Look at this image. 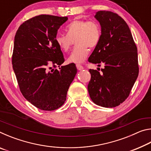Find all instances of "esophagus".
I'll list each match as a JSON object with an SVG mask.
<instances>
[{
	"label": "esophagus",
	"mask_w": 151,
	"mask_h": 151,
	"mask_svg": "<svg viewBox=\"0 0 151 151\" xmlns=\"http://www.w3.org/2000/svg\"><path fill=\"white\" fill-rule=\"evenodd\" d=\"M76 68H77V69H78V70H83V68H84L83 66L80 65H76Z\"/></svg>",
	"instance_id": "obj_1"
}]
</instances>
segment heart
I'll return each instance as SVG.
<instances>
[{
  "label": "heart",
  "instance_id": "obj_1",
  "mask_svg": "<svg viewBox=\"0 0 151 151\" xmlns=\"http://www.w3.org/2000/svg\"><path fill=\"white\" fill-rule=\"evenodd\" d=\"M67 35L58 34L55 38L60 49L66 52L69 50L73 40H75V48L68 58L70 63L80 64L86 59L89 48L98 45L101 37V29L98 22L85 20H75L66 28Z\"/></svg>",
  "mask_w": 151,
  "mask_h": 151
}]
</instances>
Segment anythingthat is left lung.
I'll use <instances>...</instances> for the list:
<instances>
[{
	"label": "left lung",
	"mask_w": 151,
	"mask_h": 151,
	"mask_svg": "<svg viewBox=\"0 0 151 151\" xmlns=\"http://www.w3.org/2000/svg\"><path fill=\"white\" fill-rule=\"evenodd\" d=\"M94 18L101 27L98 45L88 58V62L103 64L101 73L89 70V95L94 103L112 108L129 96L139 75L138 54L131 30L118 14L110 11H98Z\"/></svg>",
	"instance_id": "1"
}]
</instances>
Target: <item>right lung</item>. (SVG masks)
I'll return each mask as SVG.
<instances>
[{
    "mask_svg": "<svg viewBox=\"0 0 151 151\" xmlns=\"http://www.w3.org/2000/svg\"><path fill=\"white\" fill-rule=\"evenodd\" d=\"M67 20L39 15L23 22L14 37L12 64L20 90L28 101L43 111H54L65 103L77 73L75 64L61 66L65 60L55 41L58 30ZM52 65L60 66V70H51Z\"/></svg>",
    "mask_w": 151,
    "mask_h": 151,
    "instance_id": "add662e5",
    "label": "right lung"
}]
</instances>
